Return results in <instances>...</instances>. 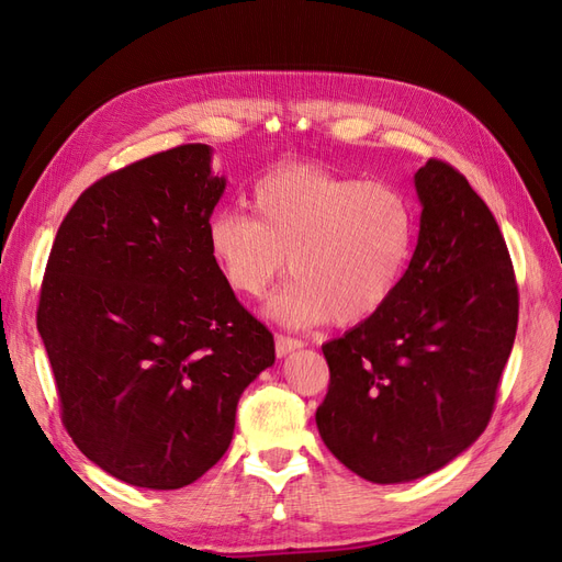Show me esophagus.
<instances>
[{
	"mask_svg": "<svg viewBox=\"0 0 562 562\" xmlns=\"http://www.w3.org/2000/svg\"><path fill=\"white\" fill-rule=\"evenodd\" d=\"M304 342L297 337H291V335H283V333H277V353L279 356H288L295 349H302Z\"/></svg>",
	"mask_w": 562,
	"mask_h": 562,
	"instance_id": "esophagus-1",
	"label": "esophagus"
}]
</instances>
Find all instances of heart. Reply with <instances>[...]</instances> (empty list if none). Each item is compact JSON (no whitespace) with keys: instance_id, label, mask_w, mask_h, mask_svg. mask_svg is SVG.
Returning a JSON list of instances; mask_svg holds the SVG:
<instances>
[{"instance_id":"1","label":"heart","mask_w":562,"mask_h":562,"mask_svg":"<svg viewBox=\"0 0 562 562\" xmlns=\"http://www.w3.org/2000/svg\"><path fill=\"white\" fill-rule=\"evenodd\" d=\"M248 213L215 211L206 244L236 295L258 300L283 271L293 279L269 312L291 326L328 316L353 326L396 295L417 248V211L396 184L288 164L252 182Z\"/></svg>"}]
</instances>
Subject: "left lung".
I'll list each match as a JSON object with an SVG mask.
<instances>
[{"label": "left lung", "instance_id": "obj_1", "mask_svg": "<svg viewBox=\"0 0 562 562\" xmlns=\"http://www.w3.org/2000/svg\"><path fill=\"white\" fill-rule=\"evenodd\" d=\"M415 187L419 239L396 295L321 347L318 434L372 483L434 473L485 431L518 328L514 265L485 201L440 159Z\"/></svg>", "mask_w": 562, "mask_h": 562}]
</instances>
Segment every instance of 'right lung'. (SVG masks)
Segmentation results:
<instances>
[{
	"label": "right lung",
	"mask_w": 562,
	"mask_h": 562,
	"mask_svg": "<svg viewBox=\"0 0 562 562\" xmlns=\"http://www.w3.org/2000/svg\"><path fill=\"white\" fill-rule=\"evenodd\" d=\"M223 190L209 145L159 151L83 190L48 252L37 330L63 427L128 485L201 479L232 443L244 389L277 359L211 260Z\"/></svg>",
	"instance_id": "right-lung-1"
}]
</instances>
